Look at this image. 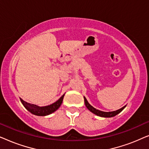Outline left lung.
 <instances>
[{
	"mask_svg": "<svg viewBox=\"0 0 149 149\" xmlns=\"http://www.w3.org/2000/svg\"><path fill=\"white\" fill-rule=\"evenodd\" d=\"M84 100H85V104L86 107L87 108V109L89 110V111H91V113L95 114V115L99 116V117H115L118 114L121 113V112L123 111V110L125 109L126 106H124L123 107H122L121 109H120L119 110H117L115 111H112V112H104V111H101L100 110H97L96 109H95L94 107H93L90 104H89L88 102H87L86 97H84Z\"/></svg>",
	"mask_w": 149,
	"mask_h": 149,
	"instance_id": "left-lung-1",
	"label": "left lung"
}]
</instances>
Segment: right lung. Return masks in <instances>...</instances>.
I'll use <instances>...</instances> for the list:
<instances>
[{
  "label": "right lung",
  "instance_id": "1",
  "mask_svg": "<svg viewBox=\"0 0 149 149\" xmlns=\"http://www.w3.org/2000/svg\"><path fill=\"white\" fill-rule=\"evenodd\" d=\"M64 94L60 97L58 100L56 102L52 104L45 106V107H38L35 104H32L28 103L24 101L22 98H20V101L24 105V107L28 110L30 113L33 114L36 116H47L50 115L55 111H56L62 104L63 99H64Z\"/></svg>",
  "mask_w": 149,
  "mask_h": 149
}]
</instances>
